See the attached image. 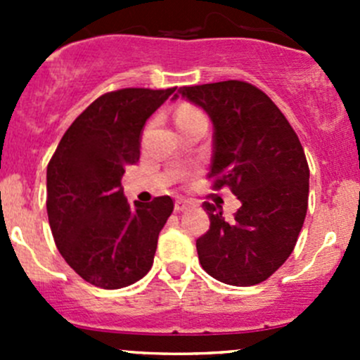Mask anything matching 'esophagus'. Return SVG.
I'll return each mask as SVG.
<instances>
[{"mask_svg": "<svg viewBox=\"0 0 360 360\" xmlns=\"http://www.w3.org/2000/svg\"><path fill=\"white\" fill-rule=\"evenodd\" d=\"M188 205H190V202H186V200H177L176 205H174V209H176V212H183V210L188 209Z\"/></svg>", "mask_w": 360, "mask_h": 360, "instance_id": "34e87169", "label": "esophagus"}]
</instances>
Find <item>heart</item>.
<instances>
[{
	"label": "heart",
	"instance_id": "obj_1",
	"mask_svg": "<svg viewBox=\"0 0 360 360\" xmlns=\"http://www.w3.org/2000/svg\"><path fill=\"white\" fill-rule=\"evenodd\" d=\"M174 118H176L177 127H184V125H190V123L205 120V115H203L200 110H197V108L190 106V104H183V106H179L176 110Z\"/></svg>",
	"mask_w": 360,
	"mask_h": 360
}]
</instances>
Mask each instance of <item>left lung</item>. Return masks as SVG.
<instances>
[{
	"label": "left lung",
	"mask_w": 360,
	"mask_h": 360,
	"mask_svg": "<svg viewBox=\"0 0 360 360\" xmlns=\"http://www.w3.org/2000/svg\"><path fill=\"white\" fill-rule=\"evenodd\" d=\"M179 94L214 123L212 190L228 186L242 203L224 219L203 202L210 226L197 240L198 261L224 284H261L291 256L303 228L310 177L303 146L274 101L248 82L181 86Z\"/></svg>",
	"instance_id": "1"
}]
</instances>
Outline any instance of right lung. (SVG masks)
Returning <instances> with one entry per match:
<instances>
[{
    "instance_id": "add662e5",
    "label": "right lung",
    "mask_w": 360,
    "mask_h": 360,
    "mask_svg": "<svg viewBox=\"0 0 360 360\" xmlns=\"http://www.w3.org/2000/svg\"><path fill=\"white\" fill-rule=\"evenodd\" d=\"M174 90L120 89L97 97L71 123L46 167L53 240L69 266L96 288H127L153 264L174 202L163 195L130 205L122 176L139 160L146 120Z\"/></svg>"
}]
</instances>
